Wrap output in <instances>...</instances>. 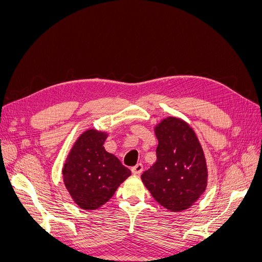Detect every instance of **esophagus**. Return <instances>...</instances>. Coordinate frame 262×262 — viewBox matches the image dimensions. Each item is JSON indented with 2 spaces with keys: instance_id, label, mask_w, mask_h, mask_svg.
I'll use <instances>...</instances> for the list:
<instances>
[{
  "instance_id": "esophagus-1",
  "label": "esophagus",
  "mask_w": 262,
  "mask_h": 262,
  "mask_svg": "<svg viewBox=\"0 0 262 262\" xmlns=\"http://www.w3.org/2000/svg\"><path fill=\"white\" fill-rule=\"evenodd\" d=\"M131 171H132V173H134V175H140V173L143 171V165L137 164L136 166H133V167L131 168Z\"/></svg>"
}]
</instances>
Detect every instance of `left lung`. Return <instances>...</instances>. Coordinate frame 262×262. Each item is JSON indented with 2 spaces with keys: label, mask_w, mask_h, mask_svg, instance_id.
Listing matches in <instances>:
<instances>
[{
  "label": "left lung",
  "mask_w": 262,
  "mask_h": 262,
  "mask_svg": "<svg viewBox=\"0 0 262 262\" xmlns=\"http://www.w3.org/2000/svg\"><path fill=\"white\" fill-rule=\"evenodd\" d=\"M157 160L142 173L154 199L172 212L186 210L199 199L208 184L203 149L194 131L179 118L168 117L155 126Z\"/></svg>",
  "instance_id": "1"
}]
</instances>
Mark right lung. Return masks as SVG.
<instances>
[{"instance_id":"1","label":"right lung","mask_w":262,"mask_h":262,"mask_svg":"<svg viewBox=\"0 0 262 262\" xmlns=\"http://www.w3.org/2000/svg\"><path fill=\"white\" fill-rule=\"evenodd\" d=\"M106 139L105 132L85 131L76 140L62 170L68 191L84 210H96L105 204L131 175L130 169L102 146Z\"/></svg>"}]
</instances>
